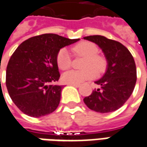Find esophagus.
Wrapping results in <instances>:
<instances>
[{
	"instance_id": "34e87169",
	"label": "esophagus",
	"mask_w": 147,
	"mask_h": 147,
	"mask_svg": "<svg viewBox=\"0 0 147 147\" xmlns=\"http://www.w3.org/2000/svg\"><path fill=\"white\" fill-rule=\"evenodd\" d=\"M69 85H72V86L77 87V88H79V87L80 86V84H69Z\"/></svg>"
}]
</instances>
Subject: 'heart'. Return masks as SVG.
Instances as JSON below:
<instances>
[{"label":"heart","mask_w":147,"mask_h":147,"mask_svg":"<svg viewBox=\"0 0 147 147\" xmlns=\"http://www.w3.org/2000/svg\"><path fill=\"white\" fill-rule=\"evenodd\" d=\"M75 57H83L81 71H69L63 75V81L67 84H80L82 82L92 80L97 74L104 73L108 67V61L105 57L97 54L98 47L89 41H81L71 49ZM56 64L59 69L65 71L69 69L72 64V58L66 48H61L56 55ZM96 71L95 72L94 71Z\"/></svg>","instance_id":"heart-1"}]
</instances>
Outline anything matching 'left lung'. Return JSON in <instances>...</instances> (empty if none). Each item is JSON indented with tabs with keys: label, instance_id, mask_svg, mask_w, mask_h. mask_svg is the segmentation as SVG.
Masks as SVG:
<instances>
[{
	"label": "left lung",
	"instance_id": "left-lung-1",
	"mask_svg": "<svg viewBox=\"0 0 147 147\" xmlns=\"http://www.w3.org/2000/svg\"><path fill=\"white\" fill-rule=\"evenodd\" d=\"M84 38L98 45L108 61L106 73L95 82L100 88L92 91L84 101L93 111L101 113L115 111L126 102L134 89L137 70L134 57L124 45L115 40L100 35Z\"/></svg>",
	"mask_w": 147,
	"mask_h": 147
}]
</instances>
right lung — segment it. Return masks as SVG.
Segmentation results:
<instances>
[{"instance_id": "1", "label": "right lung", "mask_w": 147, "mask_h": 147, "mask_svg": "<svg viewBox=\"0 0 147 147\" xmlns=\"http://www.w3.org/2000/svg\"><path fill=\"white\" fill-rule=\"evenodd\" d=\"M78 40L43 34L28 38L15 50L7 65L5 84L12 100L23 113L40 117L56 109L63 88L52 84L60 77L56 55Z\"/></svg>"}]
</instances>
